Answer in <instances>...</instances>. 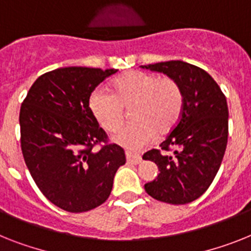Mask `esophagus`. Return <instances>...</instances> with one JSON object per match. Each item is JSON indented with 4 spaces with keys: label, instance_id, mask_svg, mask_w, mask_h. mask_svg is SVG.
Listing matches in <instances>:
<instances>
[{
    "label": "esophagus",
    "instance_id": "34e87169",
    "mask_svg": "<svg viewBox=\"0 0 251 251\" xmlns=\"http://www.w3.org/2000/svg\"><path fill=\"white\" fill-rule=\"evenodd\" d=\"M126 156H127V161L130 164H140L141 160H142L140 155L134 154L132 151H126Z\"/></svg>",
    "mask_w": 251,
    "mask_h": 251
}]
</instances>
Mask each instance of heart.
Returning <instances> with one entry per match:
<instances>
[{
    "mask_svg": "<svg viewBox=\"0 0 251 251\" xmlns=\"http://www.w3.org/2000/svg\"><path fill=\"white\" fill-rule=\"evenodd\" d=\"M110 91H93L88 105L97 123L109 132L121 127L124 107H130L133 121L113 137L119 145L142 148L156 133H169L181 118L183 92L173 78L132 70L114 79Z\"/></svg>",
    "mask_w": 251,
    "mask_h": 251,
    "instance_id": "b5f03b06",
    "label": "heart"
}]
</instances>
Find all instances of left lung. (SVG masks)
Masks as SVG:
<instances>
[{
  "label": "left lung",
  "instance_id": "left-lung-1",
  "mask_svg": "<svg viewBox=\"0 0 251 251\" xmlns=\"http://www.w3.org/2000/svg\"><path fill=\"white\" fill-rule=\"evenodd\" d=\"M167 74L183 92V109L175 129L144 154L154 161L159 175L145 185L151 198L168 204H188L204 194L218 173L228 138L226 96L205 70L181 60L142 65ZM171 151L172 154H167Z\"/></svg>",
  "mask_w": 251,
  "mask_h": 251
}]
</instances>
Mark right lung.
<instances>
[{"instance_id":"right-lung-1","label":"right lung","mask_w":251,"mask_h":251,"mask_svg":"<svg viewBox=\"0 0 251 251\" xmlns=\"http://www.w3.org/2000/svg\"><path fill=\"white\" fill-rule=\"evenodd\" d=\"M117 69L69 66L51 70L30 87L20 107V144L43 195L70 213L97 208L109 198L124 150L109 144L90 110L93 90ZM101 144L99 151L93 149Z\"/></svg>"}]
</instances>
